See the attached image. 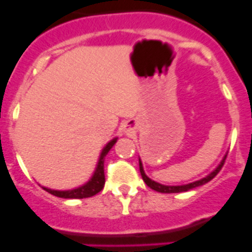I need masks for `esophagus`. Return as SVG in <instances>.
<instances>
[{"mask_svg":"<svg viewBox=\"0 0 252 252\" xmlns=\"http://www.w3.org/2000/svg\"><path fill=\"white\" fill-rule=\"evenodd\" d=\"M126 130H130V126H126Z\"/></svg>","mask_w":252,"mask_h":252,"instance_id":"34e87169","label":"esophagus"}]
</instances>
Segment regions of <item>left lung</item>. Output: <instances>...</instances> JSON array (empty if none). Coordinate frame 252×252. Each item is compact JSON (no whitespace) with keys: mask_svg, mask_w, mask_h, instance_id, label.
<instances>
[{"mask_svg":"<svg viewBox=\"0 0 252 252\" xmlns=\"http://www.w3.org/2000/svg\"><path fill=\"white\" fill-rule=\"evenodd\" d=\"M225 158H227V155H225L224 158L222 159V162L218 164L217 168H216L215 171L212 172V173L208 174L207 177L202 178V179H200V180H196V182H194V183H189V184H187V185H173V187H169V185H162V184H159V183H156L155 180L150 179V178L147 177L146 174H145L140 159H139V167H140V173H141L142 179H144V182L146 183L147 187H150L151 189L156 190V191H158V192H163V194H172V192L188 191V190H191V189H194V188L201 187V185H204V184H206V183L210 182V180H212L213 178L216 177V175L220 173V169H222L223 164H224Z\"/></svg>","mask_w":252,"mask_h":252,"instance_id":"8db88e82","label":"left lung"}]
</instances>
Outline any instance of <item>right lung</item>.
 Masks as SVG:
<instances>
[{
    "label": "right lung",
    "mask_w": 252,
    "mask_h": 252,
    "mask_svg": "<svg viewBox=\"0 0 252 252\" xmlns=\"http://www.w3.org/2000/svg\"><path fill=\"white\" fill-rule=\"evenodd\" d=\"M117 138H114L113 140H111L103 147L102 152H101L100 159H98L97 167L95 169V173H94L91 179L89 180L86 184L81 185V187L75 188L72 190H64V191H61V190H52L47 189V188L42 187V189L46 190L50 194L55 195V196L63 197V199H85V197H91L94 195H96L97 192H100L101 190L105 187V168H103V163H105V157L108 154V151L112 149L114 144H116Z\"/></svg>",
    "instance_id": "right-lung-1"
}]
</instances>
